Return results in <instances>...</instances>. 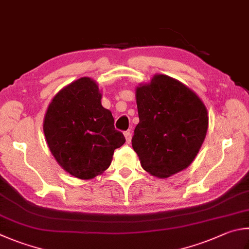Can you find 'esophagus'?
I'll use <instances>...</instances> for the list:
<instances>
[{
	"mask_svg": "<svg viewBox=\"0 0 249 249\" xmlns=\"http://www.w3.org/2000/svg\"><path fill=\"white\" fill-rule=\"evenodd\" d=\"M124 136L126 139V142L129 143L130 140H132V133H130V130H126V132L124 133Z\"/></svg>",
	"mask_w": 249,
	"mask_h": 249,
	"instance_id": "1",
	"label": "esophagus"
}]
</instances>
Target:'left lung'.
<instances>
[{"instance_id":"8db88e82","label":"left lung","mask_w":249,"mask_h":249,"mask_svg":"<svg viewBox=\"0 0 249 249\" xmlns=\"http://www.w3.org/2000/svg\"><path fill=\"white\" fill-rule=\"evenodd\" d=\"M136 103L139 123L132 146L142 169L166 178L188 168L209 124L201 99L180 81L157 74L136 88Z\"/></svg>"}]
</instances>
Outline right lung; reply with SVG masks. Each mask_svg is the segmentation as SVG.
I'll return each instance as SVG.
<instances>
[{
	"instance_id": "right-lung-1",
	"label": "right lung",
	"mask_w": 249,
	"mask_h": 249,
	"mask_svg": "<svg viewBox=\"0 0 249 249\" xmlns=\"http://www.w3.org/2000/svg\"><path fill=\"white\" fill-rule=\"evenodd\" d=\"M101 98L96 81L81 77L53 97L44 115L43 133L52 156L63 170L80 179L102 174L115 149L125 142Z\"/></svg>"
}]
</instances>
